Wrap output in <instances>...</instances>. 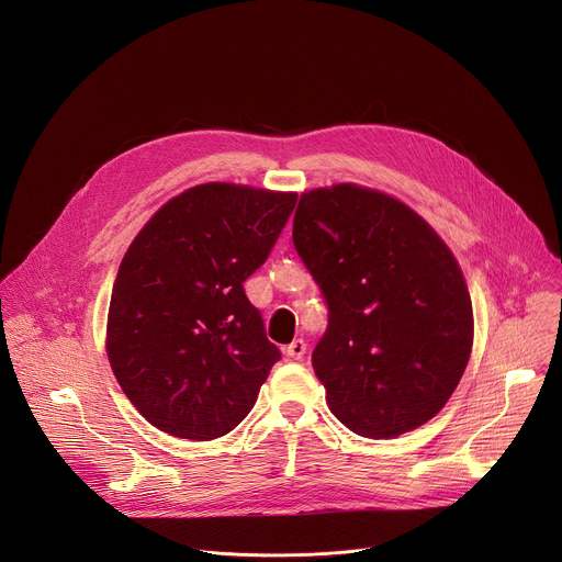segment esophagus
Masks as SVG:
<instances>
[{
	"label": "esophagus",
	"mask_w": 562,
	"mask_h": 562,
	"mask_svg": "<svg viewBox=\"0 0 562 562\" xmlns=\"http://www.w3.org/2000/svg\"><path fill=\"white\" fill-rule=\"evenodd\" d=\"M306 353V342L304 340H293L289 347H284V356L293 360H302Z\"/></svg>",
	"instance_id": "esophagus-1"
}]
</instances>
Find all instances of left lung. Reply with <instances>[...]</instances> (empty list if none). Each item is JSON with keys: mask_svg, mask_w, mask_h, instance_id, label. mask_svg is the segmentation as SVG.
Wrapping results in <instances>:
<instances>
[{"mask_svg": "<svg viewBox=\"0 0 562 562\" xmlns=\"http://www.w3.org/2000/svg\"><path fill=\"white\" fill-rule=\"evenodd\" d=\"M293 245L329 306L311 364L331 414L375 440L431 420L473 345L471 297L438 233L391 195L336 184L302 193Z\"/></svg>", "mask_w": 562, "mask_h": 562, "instance_id": "8db88e82", "label": "left lung"}]
</instances>
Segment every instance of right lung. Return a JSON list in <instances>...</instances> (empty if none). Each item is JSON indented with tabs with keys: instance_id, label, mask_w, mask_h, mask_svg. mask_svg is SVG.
<instances>
[{
	"instance_id": "add662e5",
	"label": "right lung",
	"mask_w": 562,
	"mask_h": 562,
	"mask_svg": "<svg viewBox=\"0 0 562 562\" xmlns=\"http://www.w3.org/2000/svg\"><path fill=\"white\" fill-rule=\"evenodd\" d=\"M295 200L200 184L131 243L113 284L106 353L126 397L159 431L213 440L254 409L280 349L243 282L267 262Z\"/></svg>"
}]
</instances>
